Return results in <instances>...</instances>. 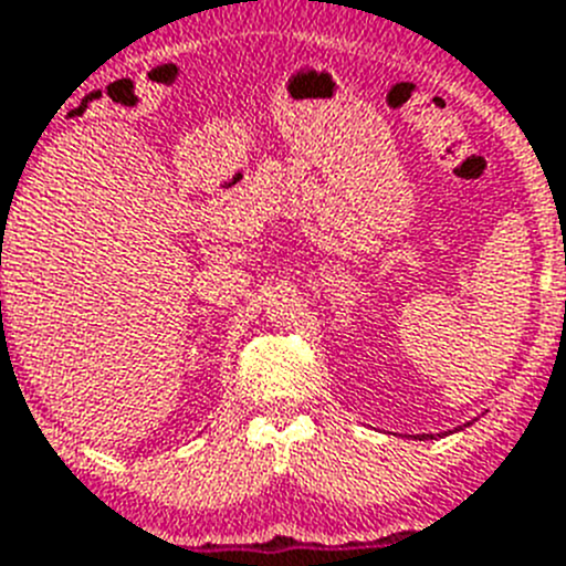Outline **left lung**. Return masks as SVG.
<instances>
[{
    "label": "left lung",
    "mask_w": 566,
    "mask_h": 566,
    "mask_svg": "<svg viewBox=\"0 0 566 566\" xmlns=\"http://www.w3.org/2000/svg\"><path fill=\"white\" fill-rule=\"evenodd\" d=\"M419 439H424V437H419ZM431 439H433V437H431Z\"/></svg>",
    "instance_id": "obj_1"
}]
</instances>
